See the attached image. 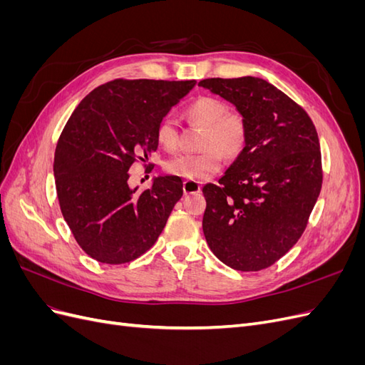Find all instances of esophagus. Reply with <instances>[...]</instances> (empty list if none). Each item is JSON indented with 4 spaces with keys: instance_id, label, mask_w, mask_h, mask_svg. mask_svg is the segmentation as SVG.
I'll use <instances>...</instances> for the list:
<instances>
[{
    "instance_id": "esophagus-1",
    "label": "esophagus",
    "mask_w": 365,
    "mask_h": 365,
    "mask_svg": "<svg viewBox=\"0 0 365 365\" xmlns=\"http://www.w3.org/2000/svg\"><path fill=\"white\" fill-rule=\"evenodd\" d=\"M182 190L185 195H192V193H197L201 190V184L196 182V181H189L185 180L182 182Z\"/></svg>"
}]
</instances>
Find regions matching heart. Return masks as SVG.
<instances>
[{
  "mask_svg": "<svg viewBox=\"0 0 365 365\" xmlns=\"http://www.w3.org/2000/svg\"><path fill=\"white\" fill-rule=\"evenodd\" d=\"M190 123L204 128L200 153H184L165 163V170L189 181H204L219 172L222 155L236 158L244 152L248 140V123L237 111H228L227 105L216 97L201 96L184 109ZM155 140L164 150L178 146V129L173 120L163 118L155 130Z\"/></svg>",
  "mask_w": 365,
  "mask_h": 365,
  "instance_id": "obj_1",
  "label": "heart"
}]
</instances>
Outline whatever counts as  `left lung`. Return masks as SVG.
Returning <instances> with one entry per match:
<instances>
[{
  "instance_id": "left-lung-1",
  "label": "left lung",
  "mask_w": 365,
  "mask_h": 365,
  "mask_svg": "<svg viewBox=\"0 0 365 365\" xmlns=\"http://www.w3.org/2000/svg\"><path fill=\"white\" fill-rule=\"evenodd\" d=\"M248 123L244 152L219 184L204 185L210 250L227 267L260 271L302 237L323 182L322 152L311 117L259 77L204 79Z\"/></svg>"
}]
</instances>
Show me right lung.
<instances>
[{
  "mask_svg": "<svg viewBox=\"0 0 365 365\" xmlns=\"http://www.w3.org/2000/svg\"><path fill=\"white\" fill-rule=\"evenodd\" d=\"M195 81H125L97 86L74 109L59 137L53 172L61 212L94 260L128 263L145 254L182 196L180 176H158L137 192L129 168L146 163L155 130Z\"/></svg>",
  "mask_w": 365,
  "mask_h": 365,
  "instance_id": "right-lung-1",
  "label": "right lung"
}]
</instances>
